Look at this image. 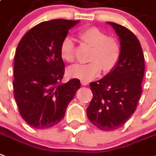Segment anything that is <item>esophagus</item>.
Returning a JSON list of instances; mask_svg holds the SVG:
<instances>
[{"instance_id": "34e87169", "label": "esophagus", "mask_w": 156, "mask_h": 156, "mask_svg": "<svg viewBox=\"0 0 156 156\" xmlns=\"http://www.w3.org/2000/svg\"><path fill=\"white\" fill-rule=\"evenodd\" d=\"M81 83H82V86H87V85L89 84V83H88V82H86V81H81Z\"/></svg>"}]
</instances>
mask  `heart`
Instances as JSON below:
<instances>
[{
    "instance_id": "b5f03b06",
    "label": "heart",
    "mask_w": 156,
    "mask_h": 156,
    "mask_svg": "<svg viewBox=\"0 0 156 156\" xmlns=\"http://www.w3.org/2000/svg\"><path fill=\"white\" fill-rule=\"evenodd\" d=\"M78 37L86 44L92 46L89 56L90 62L77 64L69 69L71 77L82 81H90L99 75L102 69L110 71L116 66L120 57V44L113 37H107L105 32L96 27L83 29L78 32ZM75 44L74 39L67 36L60 45V54L67 62L74 60Z\"/></svg>"
}]
</instances>
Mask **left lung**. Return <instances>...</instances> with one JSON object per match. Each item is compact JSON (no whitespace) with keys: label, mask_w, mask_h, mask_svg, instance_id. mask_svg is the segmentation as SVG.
Masks as SVG:
<instances>
[{"label":"left lung","mask_w":156,"mask_h":156,"mask_svg":"<svg viewBox=\"0 0 156 156\" xmlns=\"http://www.w3.org/2000/svg\"><path fill=\"white\" fill-rule=\"evenodd\" d=\"M119 37L121 51L119 62L107 75L90 84L93 98L87 117L102 131L119 128L135 112L142 94L144 56L136 36L126 27L107 22Z\"/></svg>","instance_id":"8db88e82"}]
</instances>
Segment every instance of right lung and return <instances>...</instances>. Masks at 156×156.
I'll list each match as a JSON object with an SVG mask.
<instances>
[{"instance_id": "add662e5", "label": "right lung", "mask_w": 156, "mask_h": 156, "mask_svg": "<svg viewBox=\"0 0 156 156\" xmlns=\"http://www.w3.org/2000/svg\"><path fill=\"white\" fill-rule=\"evenodd\" d=\"M78 22L64 19L41 22L29 30L17 45L14 98L22 119L34 128L46 129L58 124L80 88L77 78L61 83L65 73L61 43Z\"/></svg>"}]
</instances>
